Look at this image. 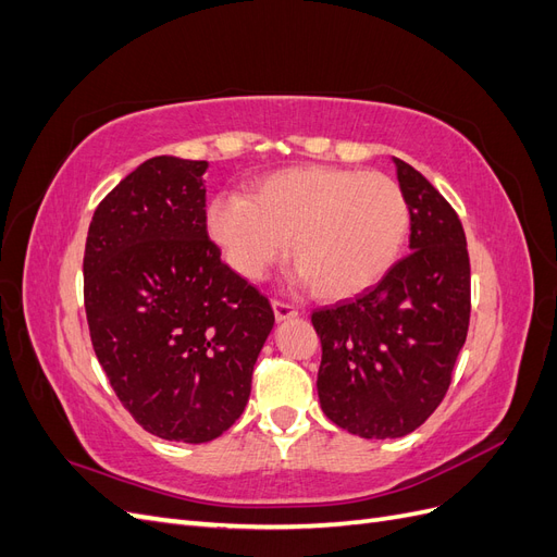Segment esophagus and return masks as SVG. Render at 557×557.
<instances>
[{"instance_id": "esophagus-1", "label": "esophagus", "mask_w": 557, "mask_h": 557, "mask_svg": "<svg viewBox=\"0 0 557 557\" xmlns=\"http://www.w3.org/2000/svg\"><path fill=\"white\" fill-rule=\"evenodd\" d=\"M272 309H274L276 323H283V320H290V318L299 315V311L295 307H290V305H285V301H274Z\"/></svg>"}]
</instances>
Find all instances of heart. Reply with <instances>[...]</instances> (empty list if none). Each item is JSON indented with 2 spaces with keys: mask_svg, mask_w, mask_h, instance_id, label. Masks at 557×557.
I'll use <instances>...</instances> for the list:
<instances>
[{
  "mask_svg": "<svg viewBox=\"0 0 557 557\" xmlns=\"http://www.w3.org/2000/svg\"><path fill=\"white\" fill-rule=\"evenodd\" d=\"M207 232L227 264L260 281L288 250L315 297L342 301L379 285L399 260L409 205L397 181L376 172L307 164L264 176L246 197L218 195Z\"/></svg>",
  "mask_w": 557,
  "mask_h": 557,
  "instance_id": "b5f03b06",
  "label": "heart"
}]
</instances>
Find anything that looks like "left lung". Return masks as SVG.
Segmentation results:
<instances>
[{"mask_svg":"<svg viewBox=\"0 0 557 557\" xmlns=\"http://www.w3.org/2000/svg\"><path fill=\"white\" fill-rule=\"evenodd\" d=\"M411 215L409 256L372 290L311 323L323 346L320 409L362 440L411 434L440 407L469 327V256L458 213L393 158Z\"/></svg>","mask_w":557,"mask_h":557,"instance_id":"8db88e82","label":"left lung"}]
</instances>
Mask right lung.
I'll return each instance as SVG.
<instances>
[{
	"mask_svg": "<svg viewBox=\"0 0 557 557\" xmlns=\"http://www.w3.org/2000/svg\"><path fill=\"white\" fill-rule=\"evenodd\" d=\"M209 162L150 158L95 209L83 276L97 360L137 423L207 444L246 407L274 311L207 234Z\"/></svg>",
	"mask_w": 557,
	"mask_h": 557,
	"instance_id": "right-lung-1",
	"label": "right lung"
}]
</instances>
